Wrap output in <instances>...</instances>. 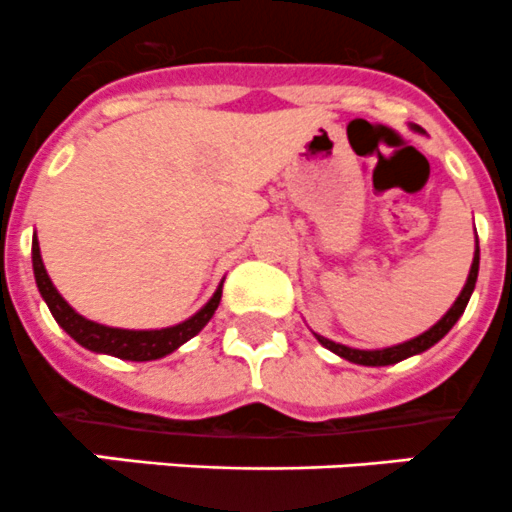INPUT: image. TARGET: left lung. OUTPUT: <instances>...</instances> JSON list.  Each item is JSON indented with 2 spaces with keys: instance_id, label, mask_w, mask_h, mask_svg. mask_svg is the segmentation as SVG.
<instances>
[{
  "instance_id": "left-lung-1",
  "label": "left lung",
  "mask_w": 512,
  "mask_h": 512,
  "mask_svg": "<svg viewBox=\"0 0 512 512\" xmlns=\"http://www.w3.org/2000/svg\"><path fill=\"white\" fill-rule=\"evenodd\" d=\"M413 131H421L418 126H411ZM478 266H480V246H478V236H475V251H473V263H470V271H468V278H465V286L463 291L458 293V298L453 301V306L445 311V316L440 318L438 323H433V326L428 328V331H423L421 336L411 338V341H403V343H396V346H388V348H351V346H343V343H336L331 341V338L321 336V333L311 331L313 336H316V341L321 343L323 348H328L331 353H336V356L346 358V361L356 363V366H393V363H401L406 361V358L411 356H418V353L428 351L430 346H435V343L440 341V338L445 336V333L450 331V328L455 326V321H458L460 316H463L465 306H468L470 296H473V288H475V281H478Z\"/></svg>"
}]
</instances>
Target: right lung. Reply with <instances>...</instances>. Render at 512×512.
Wrapping results in <instances>:
<instances>
[{
  "instance_id": "add662e5",
  "label": "right lung",
  "mask_w": 512,
  "mask_h": 512,
  "mask_svg": "<svg viewBox=\"0 0 512 512\" xmlns=\"http://www.w3.org/2000/svg\"><path fill=\"white\" fill-rule=\"evenodd\" d=\"M32 266L34 278H37V288L39 293H42L44 303L49 306V311H52L54 321H57L79 346H84L86 351L104 353V356L121 358V361H156V358L169 356L176 348L184 346L186 341H191V338L211 321V316H214L216 308H219L221 303V288H224V281H221L219 288L214 291V296H211L194 316L176 323V326L136 331V328L104 326V323L89 321L82 313L74 311V308L64 301L62 293L57 291V286H54L52 278H49L47 268H44L37 234H34L32 239Z\"/></svg>"
}]
</instances>
